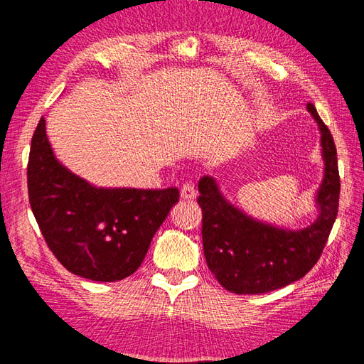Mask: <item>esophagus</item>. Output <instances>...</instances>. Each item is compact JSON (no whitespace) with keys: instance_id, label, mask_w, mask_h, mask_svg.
<instances>
[{"instance_id":"esophagus-1","label":"esophagus","mask_w":364,"mask_h":364,"mask_svg":"<svg viewBox=\"0 0 364 364\" xmlns=\"http://www.w3.org/2000/svg\"><path fill=\"white\" fill-rule=\"evenodd\" d=\"M196 196H197V192H196L194 184H192V183L183 184V188H181V197H183L184 200H194Z\"/></svg>"}]
</instances>
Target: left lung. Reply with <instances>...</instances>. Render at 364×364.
Listing matches in <instances>:
<instances>
[{
	"instance_id": "8db88e82",
	"label": "left lung",
	"mask_w": 364,
	"mask_h": 364,
	"mask_svg": "<svg viewBox=\"0 0 364 364\" xmlns=\"http://www.w3.org/2000/svg\"><path fill=\"white\" fill-rule=\"evenodd\" d=\"M308 112L318 123L323 178L316 191L318 218L305 228L262 222L230 203L213 176L198 181L197 202L203 213V252L218 282L235 294H262L300 280L318 262L338 215L339 173L336 146L316 107Z\"/></svg>"
}]
</instances>
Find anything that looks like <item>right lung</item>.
I'll use <instances>...</instances> for the list:
<instances>
[{
	"instance_id": "obj_1",
	"label": "right lung",
	"mask_w": 364,
	"mask_h": 364,
	"mask_svg": "<svg viewBox=\"0 0 364 364\" xmlns=\"http://www.w3.org/2000/svg\"><path fill=\"white\" fill-rule=\"evenodd\" d=\"M31 210L45 242L72 274L117 282L142 264L180 191L97 188L54 156L41 119L28 162Z\"/></svg>"
}]
</instances>
